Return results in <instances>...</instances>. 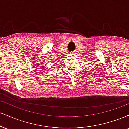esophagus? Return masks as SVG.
<instances>
[{
    "label": "esophagus",
    "mask_w": 129,
    "mask_h": 129,
    "mask_svg": "<svg viewBox=\"0 0 129 129\" xmlns=\"http://www.w3.org/2000/svg\"><path fill=\"white\" fill-rule=\"evenodd\" d=\"M72 54H73V53H72Z\"/></svg>",
    "instance_id": "obj_1"
}]
</instances>
